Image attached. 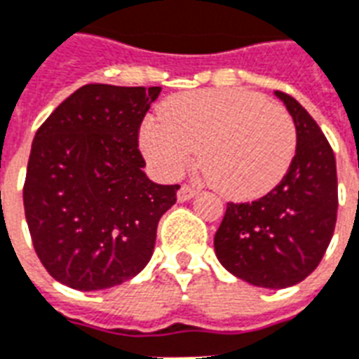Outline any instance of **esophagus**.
<instances>
[{
  "label": "esophagus",
  "instance_id": "1",
  "mask_svg": "<svg viewBox=\"0 0 359 359\" xmlns=\"http://www.w3.org/2000/svg\"><path fill=\"white\" fill-rule=\"evenodd\" d=\"M193 196H196V189L191 187V185H182L180 191H177V200H180V202H187V200H191Z\"/></svg>",
  "mask_w": 359,
  "mask_h": 359
}]
</instances>
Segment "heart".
Listing matches in <instances>:
<instances>
[{"instance_id":"obj_1","label":"heart","mask_w":359,"mask_h":359,"mask_svg":"<svg viewBox=\"0 0 359 359\" xmlns=\"http://www.w3.org/2000/svg\"><path fill=\"white\" fill-rule=\"evenodd\" d=\"M298 135L290 114L260 93L202 90L172 97L140 129V149L163 180L200 161L224 196L240 202L271 193L292 166Z\"/></svg>"}]
</instances>
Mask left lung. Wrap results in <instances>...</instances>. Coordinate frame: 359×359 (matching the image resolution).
<instances>
[{
	"label": "left lung",
	"mask_w": 359,
	"mask_h": 359,
	"mask_svg": "<svg viewBox=\"0 0 359 359\" xmlns=\"http://www.w3.org/2000/svg\"><path fill=\"white\" fill-rule=\"evenodd\" d=\"M285 102L298 146L283 182L262 198L226 204L213 245L230 273L262 288L298 285L320 264L337 221V168L326 136L294 97Z\"/></svg>",
	"instance_id": "obj_1"
}]
</instances>
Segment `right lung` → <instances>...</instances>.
<instances>
[{
  "label": "right lung",
  "mask_w": 359,
  "mask_h": 359,
  "mask_svg": "<svg viewBox=\"0 0 359 359\" xmlns=\"http://www.w3.org/2000/svg\"><path fill=\"white\" fill-rule=\"evenodd\" d=\"M159 93L157 86H82L39 127L24 210L39 260L61 285H121L154 255L159 219L180 189L142 170L138 130Z\"/></svg>",
  "instance_id": "right-lung-1"
}]
</instances>
